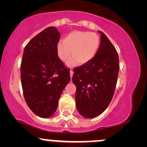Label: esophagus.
<instances>
[{
    "label": "esophagus",
    "instance_id": "1",
    "mask_svg": "<svg viewBox=\"0 0 147 147\" xmlns=\"http://www.w3.org/2000/svg\"><path fill=\"white\" fill-rule=\"evenodd\" d=\"M73 73H74V72L72 71V70H71L70 71V78L72 79V75H73Z\"/></svg>",
    "mask_w": 147,
    "mask_h": 147
}]
</instances>
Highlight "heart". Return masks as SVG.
<instances>
[{"mask_svg":"<svg viewBox=\"0 0 147 147\" xmlns=\"http://www.w3.org/2000/svg\"><path fill=\"white\" fill-rule=\"evenodd\" d=\"M100 45V38L97 34L90 32L76 31L69 34L63 42L58 43L57 52L59 58L65 61L72 55L67 65L72 67L79 63L85 65L95 57Z\"/></svg>","mask_w":147,"mask_h":147,"instance_id":"heart-1","label":"heart"}]
</instances>
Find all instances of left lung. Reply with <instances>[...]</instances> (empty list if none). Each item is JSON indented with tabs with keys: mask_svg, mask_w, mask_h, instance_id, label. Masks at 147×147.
<instances>
[{
	"mask_svg": "<svg viewBox=\"0 0 147 147\" xmlns=\"http://www.w3.org/2000/svg\"><path fill=\"white\" fill-rule=\"evenodd\" d=\"M97 54L89 63L73 70L76 107L85 118L102 114L113 97L119 70V57L115 47L102 32Z\"/></svg>",
	"mask_w": 147,
	"mask_h": 147,
	"instance_id": "obj_1",
	"label": "left lung"
}]
</instances>
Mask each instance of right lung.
Returning <instances> with one entry per match:
<instances>
[{
    "label": "right lung",
    "instance_id": "add662e5",
    "mask_svg": "<svg viewBox=\"0 0 147 147\" xmlns=\"http://www.w3.org/2000/svg\"><path fill=\"white\" fill-rule=\"evenodd\" d=\"M61 34L49 27L25 47L21 65V80L28 106L38 117L55 114L63 89L70 81V70L58 57L57 47Z\"/></svg>",
    "mask_w": 147,
    "mask_h": 147
}]
</instances>
